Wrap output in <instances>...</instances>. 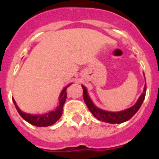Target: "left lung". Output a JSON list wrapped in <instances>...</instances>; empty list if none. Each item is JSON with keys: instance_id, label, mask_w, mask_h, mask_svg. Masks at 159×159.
Masks as SVG:
<instances>
[{"instance_id": "left-lung-1", "label": "left lung", "mask_w": 159, "mask_h": 159, "mask_svg": "<svg viewBox=\"0 0 159 159\" xmlns=\"http://www.w3.org/2000/svg\"><path fill=\"white\" fill-rule=\"evenodd\" d=\"M82 89H83V98H84V102L86 103V105L87 106V107H88V109H89L90 112L97 120L111 124L123 123V122H125V121L129 120V119L132 118L135 115L136 112L139 111V109L140 108L141 105H142L143 100L145 98L146 85L144 86V88H143V93L141 94V96L138 99L137 102L133 106H131L130 108L124 110V111H117V112H111V111H103L102 109L98 108V107L95 106L94 103L92 102L90 97L88 96L87 88L83 85H82Z\"/></svg>"}]
</instances>
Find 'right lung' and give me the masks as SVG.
<instances>
[{
    "instance_id": "add662e5",
    "label": "right lung",
    "mask_w": 159,
    "mask_h": 159,
    "mask_svg": "<svg viewBox=\"0 0 159 159\" xmlns=\"http://www.w3.org/2000/svg\"><path fill=\"white\" fill-rule=\"evenodd\" d=\"M70 86L67 85V87H64L62 89V92L59 96V104L57 106V107L53 111L48 112L46 114H43V115H31V114H27L25 112H23L19 108L18 106L16 105V101L14 99L13 102L16 106V110L18 111V113L20 115L22 118L26 120L28 123L33 125L38 126V127H46V126L52 125L55 122H57L60 119L62 113V107L64 105L66 99H67V92L66 90Z\"/></svg>"
}]
</instances>
